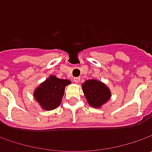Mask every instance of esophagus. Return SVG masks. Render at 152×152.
<instances>
[{"instance_id": "obj_1", "label": "esophagus", "mask_w": 152, "mask_h": 152, "mask_svg": "<svg viewBox=\"0 0 152 152\" xmlns=\"http://www.w3.org/2000/svg\"><path fill=\"white\" fill-rule=\"evenodd\" d=\"M73 79L74 83H79V81H80V78H79V77H74Z\"/></svg>"}]
</instances>
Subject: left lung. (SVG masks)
Listing matches in <instances>:
<instances>
[{
    "instance_id": "obj_1",
    "label": "left lung",
    "mask_w": 152,
    "mask_h": 152,
    "mask_svg": "<svg viewBox=\"0 0 152 152\" xmlns=\"http://www.w3.org/2000/svg\"><path fill=\"white\" fill-rule=\"evenodd\" d=\"M82 88L87 101L93 107H100L111 96V92L107 87L95 79L85 81Z\"/></svg>"
}]
</instances>
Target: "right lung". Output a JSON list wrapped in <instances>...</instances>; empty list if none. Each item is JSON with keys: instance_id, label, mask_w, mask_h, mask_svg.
Masks as SVG:
<instances>
[{"instance_id": "obj_1", "label": "right lung", "mask_w": 152, "mask_h": 152, "mask_svg": "<svg viewBox=\"0 0 152 152\" xmlns=\"http://www.w3.org/2000/svg\"><path fill=\"white\" fill-rule=\"evenodd\" d=\"M71 82L68 79H60L50 76L34 91V98L45 110H53L61 102L65 87Z\"/></svg>"}]
</instances>
